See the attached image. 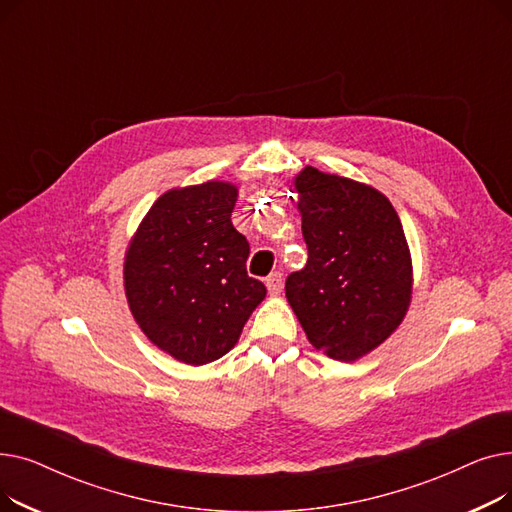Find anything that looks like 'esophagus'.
<instances>
[{"mask_svg":"<svg viewBox=\"0 0 512 512\" xmlns=\"http://www.w3.org/2000/svg\"><path fill=\"white\" fill-rule=\"evenodd\" d=\"M282 272H272L265 278V286L270 290V294H280L282 292Z\"/></svg>","mask_w":512,"mask_h":512,"instance_id":"34e87169","label":"esophagus"}]
</instances>
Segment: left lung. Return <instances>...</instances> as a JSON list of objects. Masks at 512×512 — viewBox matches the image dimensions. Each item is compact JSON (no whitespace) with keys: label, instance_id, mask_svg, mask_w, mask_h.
Here are the masks:
<instances>
[{"label":"left lung","instance_id":"left-lung-1","mask_svg":"<svg viewBox=\"0 0 512 512\" xmlns=\"http://www.w3.org/2000/svg\"><path fill=\"white\" fill-rule=\"evenodd\" d=\"M307 265L286 299L315 348L355 361L380 346L411 301V255L392 203L371 186L317 168L294 182Z\"/></svg>","mask_w":512,"mask_h":512}]
</instances>
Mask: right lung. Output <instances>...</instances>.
<instances>
[{"mask_svg": "<svg viewBox=\"0 0 512 512\" xmlns=\"http://www.w3.org/2000/svg\"><path fill=\"white\" fill-rule=\"evenodd\" d=\"M236 188L203 182L161 195L124 263L130 311L147 338L188 365L224 357L265 297L232 226Z\"/></svg>", "mask_w": 512, "mask_h": 512, "instance_id": "1", "label": "right lung"}]
</instances>
